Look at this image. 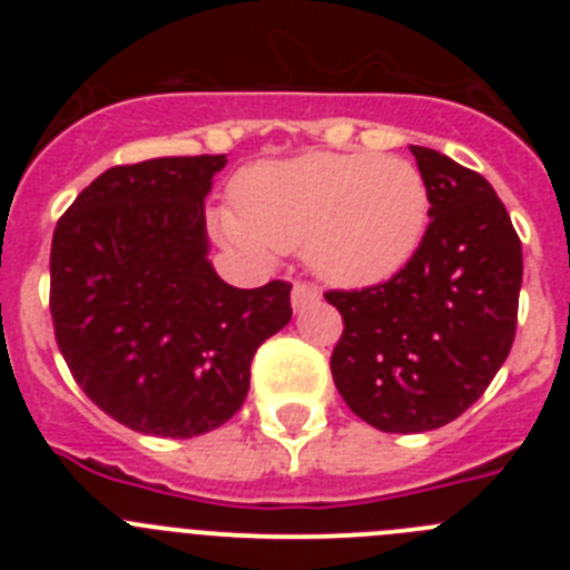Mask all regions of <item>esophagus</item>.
I'll return each mask as SVG.
<instances>
[{
	"instance_id": "1",
	"label": "esophagus",
	"mask_w": 570,
	"mask_h": 570,
	"mask_svg": "<svg viewBox=\"0 0 570 570\" xmlns=\"http://www.w3.org/2000/svg\"><path fill=\"white\" fill-rule=\"evenodd\" d=\"M291 302H294V311L308 308V305L320 302V291L308 285V282H296L294 291H291Z\"/></svg>"
}]
</instances>
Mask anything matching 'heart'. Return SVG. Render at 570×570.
<instances>
[{"mask_svg":"<svg viewBox=\"0 0 570 570\" xmlns=\"http://www.w3.org/2000/svg\"><path fill=\"white\" fill-rule=\"evenodd\" d=\"M234 205L214 214L225 245L256 259L305 248L316 276L367 288L400 274L416 254L431 194L407 159L314 150L242 170Z\"/></svg>","mask_w":570,"mask_h":570,"instance_id":"heart-1","label":"heart"}]
</instances>
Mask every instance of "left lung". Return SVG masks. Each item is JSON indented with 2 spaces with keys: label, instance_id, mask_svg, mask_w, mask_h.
I'll return each instance as SVG.
<instances>
[{
  "label": "left lung",
  "instance_id": "left-lung-1",
  "mask_svg": "<svg viewBox=\"0 0 570 570\" xmlns=\"http://www.w3.org/2000/svg\"><path fill=\"white\" fill-rule=\"evenodd\" d=\"M431 223L405 268L360 291H325L342 314L331 374L345 405L385 434L454 422L508 360L522 242L485 176L411 145Z\"/></svg>",
  "mask_w": 570,
  "mask_h": 570
}]
</instances>
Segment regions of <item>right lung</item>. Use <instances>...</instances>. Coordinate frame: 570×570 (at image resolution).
Here are the masks:
<instances>
[{"label":"right lung","instance_id":"obj_1","mask_svg":"<svg viewBox=\"0 0 570 570\" xmlns=\"http://www.w3.org/2000/svg\"><path fill=\"white\" fill-rule=\"evenodd\" d=\"M228 156L116 165L59 216L57 345L88 400L130 431L208 434L248 396L256 347L291 322V285L242 291L208 262L205 196Z\"/></svg>","mask_w":570,"mask_h":570}]
</instances>
